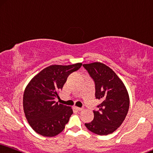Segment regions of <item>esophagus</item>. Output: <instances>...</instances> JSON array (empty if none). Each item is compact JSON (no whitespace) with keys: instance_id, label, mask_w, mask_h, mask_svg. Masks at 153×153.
<instances>
[{"instance_id":"esophagus-1","label":"esophagus","mask_w":153,"mask_h":153,"mask_svg":"<svg viewBox=\"0 0 153 153\" xmlns=\"http://www.w3.org/2000/svg\"><path fill=\"white\" fill-rule=\"evenodd\" d=\"M75 109H76V110L77 111H81V110H83V108H78V107H75Z\"/></svg>"}]
</instances>
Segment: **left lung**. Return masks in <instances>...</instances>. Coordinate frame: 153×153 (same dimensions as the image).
I'll list each match as a JSON object with an SVG mask.
<instances>
[{
	"mask_svg": "<svg viewBox=\"0 0 153 153\" xmlns=\"http://www.w3.org/2000/svg\"><path fill=\"white\" fill-rule=\"evenodd\" d=\"M95 84V96L100 101L94 110L92 122L85 123L91 132L103 136L112 134L120 127L129 108V97L124 84L114 71L100 62L84 64Z\"/></svg>",
	"mask_w": 153,
	"mask_h": 153,
	"instance_id": "1",
	"label": "left lung"
}]
</instances>
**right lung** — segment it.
Wrapping results in <instances>:
<instances>
[{
	"label": "right lung",
	"mask_w": 153,
	"mask_h": 153,
	"mask_svg": "<svg viewBox=\"0 0 153 153\" xmlns=\"http://www.w3.org/2000/svg\"><path fill=\"white\" fill-rule=\"evenodd\" d=\"M82 63L51 65L43 69L27 85L23 97L26 118L39 134L53 137L62 132L73 114L70 107L55 102L69 75Z\"/></svg>",
	"instance_id": "add662e5"
}]
</instances>
